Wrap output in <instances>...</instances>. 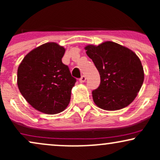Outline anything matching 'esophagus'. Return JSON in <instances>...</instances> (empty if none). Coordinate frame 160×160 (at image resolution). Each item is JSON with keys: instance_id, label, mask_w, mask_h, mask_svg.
I'll use <instances>...</instances> for the list:
<instances>
[{"instance_id": "obj_1", "label": "esophagus", "mask_w": 160, "mask_h": 160, "mask_svg": "<svg viewBox=\"0 0 160 160\" xmlns=\"http://www.w3.org/2000/svg\"><path fill=\"white\" fill-rule=\"evenodd\" d=\"M86 76H84V75H82V76L81 77V78H80V79H79V80H80V82H85V81H86Z\"/></svg>"}]
</instances>
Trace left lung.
I'll use <instances>...</instances> for the list:
<instances>
[{"instance_id": "obj_1", "label": "left lung", "mask_w": 160, "mask_h": 160, "mask_svg": "<svg viewBox=\"0 0 160 160\" xmlns=\"http://www.w3.org/2000/svg\"><path fill=\"white\" fill-rule=\"evenodd\" d=\"M100 74L93 101L106 111L122 109L133 102L144 82V70L135 52L114 42L85 47Z\"/></svg>"}]
</instances>
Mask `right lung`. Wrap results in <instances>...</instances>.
Masks as SVG:
<instances>
[{
  "label": "right lung",
  "instance_id": "obj_1",
  "mask_svg": "<svg viewBox=\"0 0 160 160\" xmlns=\"http://www.w3.org/2000/svg\"><path fill=\"white\" fill-rule=\"evenodd\" d=\"M65 49L47 43L31 51L17 71L18 87L33 108L47 114L60 113L68 105L77 80L62 63Z\"/></svg>",
  "mask_w": 160,
  "mask_h": 160
}]
</instances>
